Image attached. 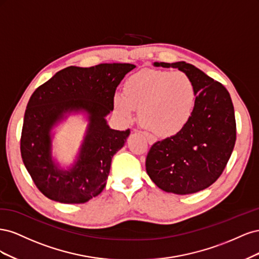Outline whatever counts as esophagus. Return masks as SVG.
Wrapping results in <instances>:
<instances>
[{
    "instance_id": "esophagus-1",
    "label": "esophagus",
    "mask_w": 259,
    "mask_h": 259,
    "mask_svg": "<svg viewBox=\"0 0 259 259\" xmlns=\"http://www.w3.org/2000/svg\"><path fill=\"white\" fill-rule=\"evenodd\" d=\"M143 134H144V136L147 138L148 143L150 144V145H153V144L156 142V138H155L154 136H152L151 134H149V133H143Z\"/></svg>"
}]
</instances>
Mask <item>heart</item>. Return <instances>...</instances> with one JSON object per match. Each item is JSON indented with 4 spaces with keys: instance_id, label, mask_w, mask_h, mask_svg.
<instances>
[{
    "instance_id": "obj_1",
    "label": "heart",
    "mask_w": 259,
    "mask_h": 259,
    "mask_svg": "<svg viewBox=\"0 0 259 259\" xmlns=\"http://www.w3.org/2000/svg\"><path fill=\"white\" fill-rule=\"evenodd\" d=\"M123 93L113 96V107L131 121L139 109L144 126L161 137L174 136L190 122L197 103L191 77L182 71L146 69L128 76Z\"/></svg>"
}]
</instances>
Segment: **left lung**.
Returning a JSON list of instances; mask_svg holds the SVG:
<instances>
[{"label": "left lung", "mask_w": 259, "mask_h": 259, "mask_svg": "<svg viewBox=\"0 0 259 259\" xmlns=\"http://www.w3.org/2000/svg\"><path fill=\"white\" fill-rule=\"evenodd\" d=\"M153 66L177 68L189 75L197 90V103L183 131L150 148L147 174L166 192L190 194L206 189L222 175L236 144L230 94L223 84L185 61L153 62Z\"/></svg>", "instance_id": "obj_1"}]
</instances>
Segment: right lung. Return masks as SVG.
I'll return each instance as SVG.
<instances>
[{
  "instance_id": "obj_1",
  "label": "right lung",
  "mask_w": 259,
  "mask_h": 259,
  "mask_svg": "<svg viewBox=\"0 0 259 259\" xmlns=\"http://www.w3.org/2000/svg\"><path fill=\"white\" fill-rule=\"evenodd\" d=\"M132 64L71 66L60 70L31 95L23 117L20 152L37 189L49 199L85 203L104 190L112 156L124 146L130 130L109 126L113 96ZM84 113L89 124L75 162L67 169L52 158V130L70 114Z\"/></svg>"
}]
</instances>
